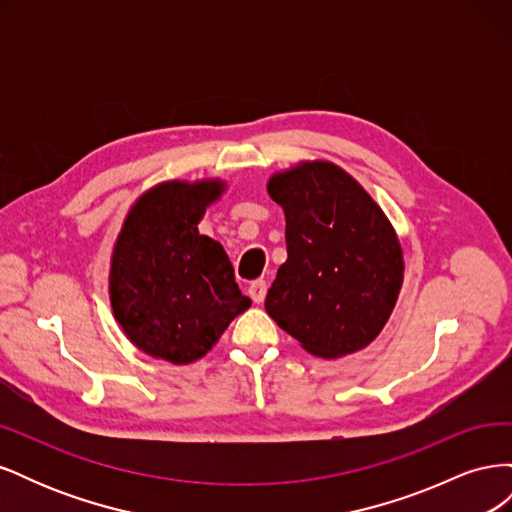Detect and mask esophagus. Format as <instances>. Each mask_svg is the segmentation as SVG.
Masks as SVG:
<instances>
[{"instance_id":"1","label":"esophagus","mask_w":512,"mask_h":512,"mask_svg":"<svg viewBox=\"0 0 512 512\" xmlns=\"http://www.w3.org/2000/svg\"><path fill=\"white\" fill-rule=\"evenodd\" d=\"M250 297L254 303H262L267 297V282L265 280H254L250 284Z\"/></svg>"}]
</instances>
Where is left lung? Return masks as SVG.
<instances>
[{
  "mask_svg": "<svg viewBox=\"0 0 512 512\" xmlns=\"http://www.w3.org/2000/svg\"><path fill=\"white\" fill-rule=\"evenodd\" d=\"M267 190L284 209L288 250L267 292V314L324 359L365 348L389 320L404 280L391 222L329 162L273 175Z\"/></svg>",
  "mask_w": 512,
  "mask_h": 512,
  "instance_id": "obj_1",
  "label": "left lung"
}]
</instances>
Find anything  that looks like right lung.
Here are the masks:
<instances>
[{"mask_svg": "<svg viewBox=\"0 0 512 512\" xmlns=\"http://www.w3.org/2000/svg\"><path fill=\"white\" fill-rule=\"evenodd\" d=\"M220 194V181L156 185L136 200L113 252L117 322L134 346L175 365L205 356L252 305L224 247L198 232Z\"/></svg>", "mask_w": 512, "mask_h": 512, "instance_id": "1", "label": "right lung"}]
</instances>
